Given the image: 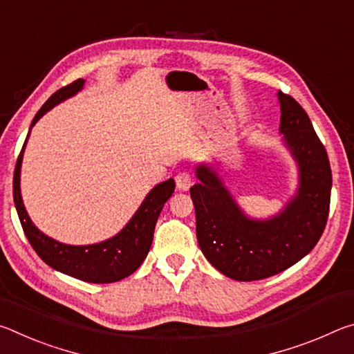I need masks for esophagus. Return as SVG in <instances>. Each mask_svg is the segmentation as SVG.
Here are the masks:
<instances>
[{"label": "esophagus", "mask_w": 354, "mask_h": 354, "mask_svg": "<svg viewBox=\"0 0 354 354\" xmlns=\"http://www.w3.org/2000/svg\"><path fill=\"white\" fill-rule=\"evenodd\" d=\"M175 181H176V187L179 190H189L192 183H194V178H192L190 171H181L176 175Z\"/></svg>", "instance_id": "34e87169"}]
</instances>
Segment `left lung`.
<instances>
[{
    "instance_id": "1",
    "label": "left lung",
    "mask_w": 354,
    "mask_h": 354,
    "mask_svg": "<svg viewBox=\"0 0 354 354\" xmlns=\"http://www.w3.org/2000/svg\"><path fill=\"white\" fill-rule=\"evenodd\" d=\"M278 98L279 129L301 171L295 200L278 217L254 221L239 211L207 167H198L200 183L190 187L203 254L218 272L237 281L284 272L315 247L326 226L333 184L326 149L298 101L281 91Z\"/></svg>"
}]
</instances>
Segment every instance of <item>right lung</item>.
<instances>
[{
  "instance_id": "obj_1",
  "label": "right lung",
  "mask_w": 354,
  "mask_h": 354,
  "mask_svg": "<svg viewBox=\"0 0 354 354\" xmlns=\"http://www.w3.org/2000/svg\"><path fill=\"white\" fill-rule=\"evenodd\" d=\"M82 86L84 80H76L71 84H67L65 87L59 88L56 93H53L46 103L40 107V111L35 113L31 127H34L37 120L50 111L51 107H55L62 100L81 91ZM25 145H23L15 164L14 201L23 231H25L29 243H31V247L39 254L40 259L59 272L95 284L115 283V281L134 273L140 267V263L145 261L149 247H151L156 221H158L165 201L170 198L173 190H175V181L169 179V181L156 185L129 223L109 241L97 245H86V247L59 243L41 234L37 227L32 225L25 206H23L20 194V167Z\"/></svg>"
}]
</instances>
